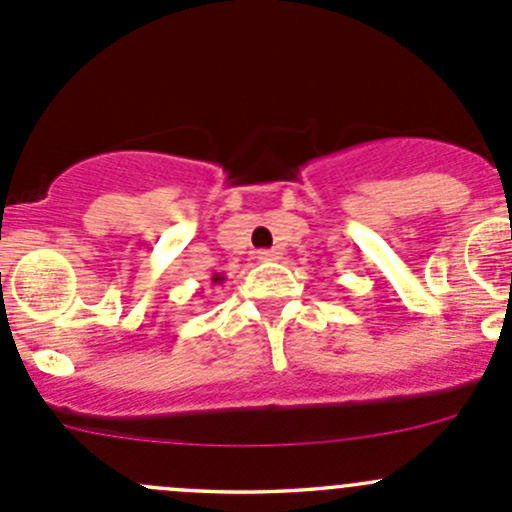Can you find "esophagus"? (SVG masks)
<instances>
[{
  "label": "esophagus",
  "mask_w": 512,
  "mask_h": 512,
  "mask_svg": "<svg viewBox=\"0 0 512 512\" xmlns=\"http://www.w3.org/2000/svg\"><path fill=\"white\" fill-rule=\"evenodd\" d=\"M257 260L275 262V260H280V252H277V250H260V252H257Z\"/></svg>",
  "instance_id": "34e87169"
}]
</instances>
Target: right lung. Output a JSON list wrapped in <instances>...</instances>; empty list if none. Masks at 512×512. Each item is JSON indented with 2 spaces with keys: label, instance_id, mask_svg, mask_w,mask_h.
<instances>
[{
  "label": "right lung",
  "instance_id": "right-lung-1",
  "mask_svg": "<svg viewBox=\"0 0 512 512\" xmlns=\"http://www.w3.org/2000/svg\"><path fill=\"white\" fill-rule=\"evenodd\" d=\"M223 282H225V277L215 272V275H213V285H223Z\"/></svg>",
  "mask_w": 512,
  "mask_h": 512
}]
</instances>
